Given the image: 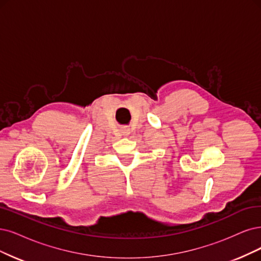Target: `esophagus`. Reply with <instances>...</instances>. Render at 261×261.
Masks as SVG:
<instances>
[{
	"instance_id": "1",
	"label": "esophagus",
	"mask_w": 261,
	"mask_h": 261,
	"mask_svg": "<svg viewBox=\"0 0 261 261\" xmlns=\"http://www.w3.org/2000/svg\"><path fill=\"white\" fill-rule=\"evenodd\" d=\"M121 133L123 134V136H129L130 130H129L128 128H124V129H122V130H121Z\"/></svg>"
}]
</instances>
